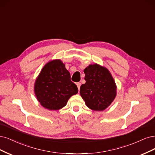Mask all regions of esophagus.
<instances>
[{"label": "esophagus", "instance_id": "34e87169", "mask_svg": "<svg viewBox=\"0 0 155 155\" xmlns=\"http://www.w3.org/2000/svg\"><path fill=\"white\" fill-rule=\"evenodd\" d=\"M77 86L78 89H80V87H81V83L77 82Z\"/></svg>", "mask_w": 155, "mask_h": 155}]
</instances>
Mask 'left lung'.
Returning <instances> with one entry per match:
<instances>
[{"instance_id":"1","label":"left lung","mask_w":155,"mask_h":155,"mask_svg":"<svg viewBox=\"0 0 155 155\" xmlns=\"http://www.w3.org/2000/svg\"><path fill=\"white\" fill-rule=\"evenodd\" d=\"M86 83L80 89V94L86 106L94 111H103L114 101L117 86L109 71L94 64L84 70Z\"/></svg>"}]
</instances>
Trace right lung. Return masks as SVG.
Segmentation results:
<instances>
[{
  "instance_id": "right-lung-1",
  "label": "right lung",
  "mask_w": 155,
  "mask_h": 155,
  "mask_svg": "<svg viewBox=\"0 0 155 155\" xmlns=\"http://www.w3.org/2000/svg\"><path fill=\"white\" fill-rule=\"evenodd\" d=\"M38 101L49 110H58L66 106L69 98L78 89L71 81L70 73L61 60L47 63L35 83Z\"/></svg>"
}]
</instances>
